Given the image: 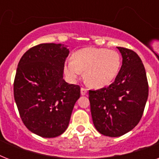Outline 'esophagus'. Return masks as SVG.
<instances>
[{
	"label": "esophagus",
	"instance_id": "1",
	"mask_svg": "<svg viewBox=\"0 0 159 159\" xmlns=\"http://www.w3.org/2000/svg\"><path fill=\"white\" fill-rule=\"evenodd\" d=\"M87 93V88H85V87H82V88H81V94H82V96H84V95H86Z\"/></svg>",
	"mask_w": 159,
	"mask_h": 159
}]
</instances>
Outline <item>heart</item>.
<instances>
[{
  "label": "heart",
  "instance_id": "obj_1",
  "mask_svg": "<svg viewBox=\"0 0 159 159\" xmlns=\"http://www.w3.org/2000/svg\"><path fill=\"white\" fill-rule=\"evenodd\" d=\"M118 52L102 48H85L76 51L72 60L65 64L64 71L72 80L85 72V80L94 88H102L113 82L120 67Z\"/></svg>",
  "mask_w": 159,
  "mask_h": 159
}]
</instances>
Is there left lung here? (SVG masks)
Here are the masks:
<instances>
[{"instance_id": "left-lung-1", "label": "left lung", "mask_w": 159, "mask_h": 159, "mask_svg": "<svg viewBox=\"0 0 159 159\" xmlns=\"http://www.w3.org/2000/svg\"><path fill=\"white\" fill-rule=\"evenodd\" d=\"M122 66L109 87L89 91L93 124L97 131L109 137H119L133 129L143 116L148 96L144 66L134 51L117 47Z\"/></svg>"}]
</instances>
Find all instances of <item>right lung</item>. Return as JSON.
I'll list each match as a JSON object with an SVG mask.
<instances>
[{
    "mask_svg": "<svg viewBox=\"0 0 159 159\" xmlns=\"http://www.w3.org/2000/svg\"><path fill=\"white\" fill-rule=\"evenodd\" d=\"M69 50L60 43H40L21 57L14 81V97L29 130L43 137L62 134L81 94L78 85L62 78Z\"/></svg>",
    "mask_w": 159,
    "mask_h": 159,
    "instance_id": "add662e5",
    "label": "right lung"
}]
</instances>
